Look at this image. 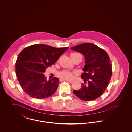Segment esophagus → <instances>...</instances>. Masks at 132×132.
Returning a JSON list of instances; mask_svg holds the SVG:
<instances>
[{"mask_svg": "<svg viewBox=\"0 0 132 132\" xmlns=\"http://www.w3.org/2000/svg\"><path fill=\"white\" fill-rule=\"evenodd\" d=\"M66 81H67V82H71V83L74 82V81H73V80H66Z\"/></svg>", "mask_w": 132, "mask_h": 132, "instance_id": "34e87169", "label": "esophagus"}]
</instances>
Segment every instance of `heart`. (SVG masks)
Here are the masks:
<instances>
[{"label": "heart", "instance_id": "b5f03b06", "mask_svg": "<svg viewBox=\"0 0 132 132\" xmlns=\"http://www.w3.org/2000/svg\"><path fill=\"white\" fill-rule=\"evenodd\" d=\"M79 54L77 53H72L71 54V55H75V54ZM73 74L74 73L69 71L68 70H64L62 71V72H60L59 73V76L60 77L62 78V79H66V80H69L72 79L73 77Z\"/></svg>", "mask_w": 132, "mask_h": 132}]
</instances>
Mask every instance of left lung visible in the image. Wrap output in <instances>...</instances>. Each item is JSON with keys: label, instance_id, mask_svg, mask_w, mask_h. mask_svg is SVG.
Listing matches in <instances>:
<instances>
[{"label": "left lung", "instance_id": "left-lung-1", "mask_svg": "<svg viewBox=\"0 0 132 132\" xmlns=\"http://www.w3.org/2000/svg\"><path fill=\"white\" fill-rule=\"evenodd\" d=\"M71 48L82 53L86 59L84 73L81 75L85 83H82L79 90H74V94L82 101L98 98L105 91L112 74V64L107 53L92 43L79 44Z\"/></svg>", "mask_w": 132, "mask_h": 132}]
</instances>
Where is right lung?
<instances>
[{"instance_id": "add662e5", "label": "right lung", "mask_w": 132, "mask_h": 132, "mask_svg": "<svg viewBox=\"0 0 132 132\" xmlns=\"http://www.w3.org/2000/svg\"><path fill=\"white\" fill-rule=\"evenodd\" d=\"M68 48H58L37 44L26 47L21 51L16 63V72L19 83L27 94L32 98L44 99L56 92L58 78L54 77L47 81L43 73Z\"/></svg>"}]
</instances>
